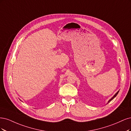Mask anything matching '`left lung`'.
I'll list each match as a JSON object with an SVG mask.
<instances>
[{
    "mask_svg": "<svg viewBox=\"0 0 131 131\" xmlns=\"http://www.w3.org/2000/svg\"><path fill=\"white\" fill-rule=\"evenodd\" d=\"M119 91H117V92H116V94H115L114 95V96H113L112 97V98H111V99L110 100H109L108 101V103H109V102H111V101H112V100L113 99H114V98L116 96V95H117V94H118V93H119Z\"/></svg>",
    "mask_w": 131,
    "mask_h": 131,
    "instance_id": "8db88e82",
    "label": "left lung"
}]
</instances>
